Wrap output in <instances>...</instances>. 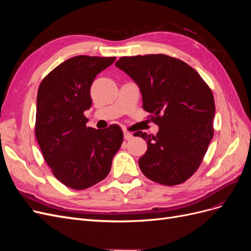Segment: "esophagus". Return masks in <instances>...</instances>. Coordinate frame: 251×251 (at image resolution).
<instances>
[{
    "instance_id": "1",
    "label": "esophagus",
    "mask_w": 251,
    "mask_h": 251,
    "mask_svg": "<svg viewBox=\"0 0 251 251\" xmlns=\"http://www.w3.org/2000/svg\"><path fill=\"white\" fill-rule=\"evenodd\" d=\"M124 137H125L126 140H131V139L133 138V135H132L130 132L125 131V132H124Z\"/></svg>"
}]
</instances>
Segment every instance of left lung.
Returning a JSON list of instances; mask_svg holds the SVG:
<instances>
[{
    "label": "left lung",
    "instance_id": "left-lung-1",
    "mask_svg": "<svg viewBox=\"0 0 251 251\" xmlns=\"http://www.w3.org/2000/svg\"><path fill=\"white\" fill-rule=\"evenodd\" d=\"M116 67L137 83L142 108L159 126L156 136L138 131L148 150L139 168L151 181L177 185L200 166L214 136V95L200 74L165 54L124 56Z\"/></svg>",
    "mask_w": 251,
    "mask_h": 251
}]
</instances>
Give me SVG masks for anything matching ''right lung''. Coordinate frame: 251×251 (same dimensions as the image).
Segmentation results:
<instances>
[{
	"mask_svg": "<svg viewBox=\"0 0 251 251\" xmlns=\"http://www.w3.org/2000/svg\"><path fill=\"white\" fill-rule=\"evenodd\" d=\"M116 57L78 55L65 60L45 77L37 91L35 137L54 177L68 187L86 189L110 173L124 141L120 126H87L83 112L92 104L96 75Z\"/></svg>",
	"mask_w": 251,
	"mask_h": 251,
	"instance_id": "right-lung-1",
	"label": "right lung"
}]
</instances>
